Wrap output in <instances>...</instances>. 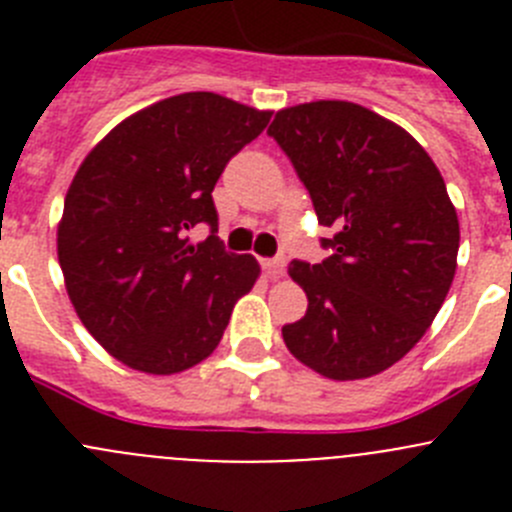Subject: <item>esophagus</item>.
Instances as JSON below:
<instances>
[{
    "instance_id": "34e87169",
    "label": "esophagus",
    "mask_w": 512,
    "mask_h": 512,
    "mask_svg": "<svg viewBox=\"0 0 512 512\" xmlns=\"http://www.w3.org/2000/svg\"><path fill=\"white\" fill-rule=\"evenodd\" d=\"M261 266H264V274L269 279H279L284 274V259H264Z\"/></svg>"
}]
</instances>
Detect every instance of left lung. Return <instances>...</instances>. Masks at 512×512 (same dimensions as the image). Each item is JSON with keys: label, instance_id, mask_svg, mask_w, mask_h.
<instances>
[{"label": "left lung", "instance_id": "8db88e82", "mask_svg": "<svg viewBox=\"0 0 512 512\" xmlns=\"http://www.w3.org/2000/svg\"><path fill=\"white\" fill-rule=\"evenodd\" d=\"M269 135L336 233L328 259L289 264L307 312L284 343L320 377H374L423 338L454 282L459 217L441 171L408 130L343 99L284 107Z\"/></svg>", "mask_w": 512, "mask_h": 512}]
</instances>
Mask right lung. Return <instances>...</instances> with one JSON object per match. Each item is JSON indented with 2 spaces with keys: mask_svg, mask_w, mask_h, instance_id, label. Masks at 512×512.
<instances>
[{
  "mask_svg": "<svg viewBox=\"0 0 512 512\" xmlns=\"http://www.w3.org/2000/svg\"><path fill=\"white\" fill-rule=\"evenodd\" d=\"M271 112L215 92L153 102L99 140L66 192L58 264L94 341L135 372L179 374L223 338L259 261L223 251L212 189ZM213 233L192 244L186 233Z\"/></svg>",
  "mask_w": 512,
  "mask_h": 512,
  "instance_id": "obj_1",
  "label": "right lung"
}]
</instances>
